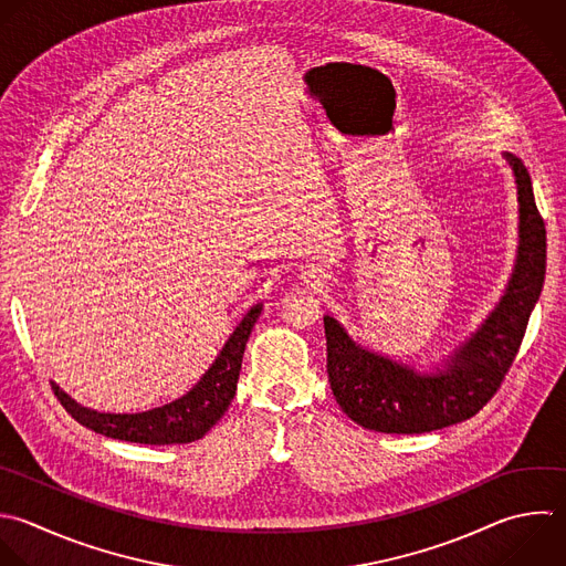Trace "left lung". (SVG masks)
<instances>
[{"label": "left lung", "instance_id": "obj_1", "mask_svg": "<svg viewBox=\"0 0 566 566\" xmlns=\"http://www.w3.org/2000/svg\"><path fill=\"white\" fill-rule=\"evenodd\" d=\"M517 184L520 248L506 294L484 325L453 352L447 369L418 374L356 345L325 316L327 376L340 409L382 433H424L475 416L500 389L524 338L546 272V230L524 164L504 153Z\"/></svg>", "mask_w": 566, "mask_h": 566}]
</instances>
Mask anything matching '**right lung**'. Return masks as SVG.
<instances>
[{"label": "right lung", "instance_id": "1", "mask_svg": "<svg viewBox=\"0 0 566 566\" xmlns=\"http://www.w3.org/2000/svg\"><path fill=\"white\" fill-rule=\"evenodd\" d=\"M261 310V305H254L245 314L206 376L170 405L142 413H99L77 405L60 387H53L55 396L80 424L108 438L139 444H186L199 440L217 424L237 394L245 343Z\"/></svg>", "mask_w": 566, "mask_h": 566}]
</instances>
